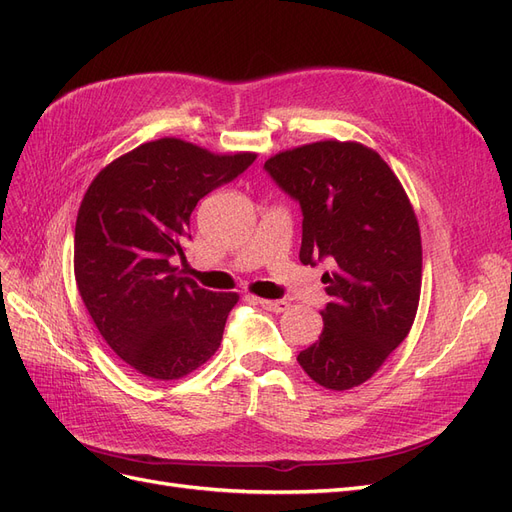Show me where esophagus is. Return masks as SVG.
Segmentation results:
<instances>
[{"instance_id":"34e87169","label":"esophagus","mask_w":512,"mask_h":512,"mask_svg":"<svg viewBox=\"0 0 512 512\" xmlns=\"http://www.w3.org/2000/svg\"><path fill=\"white\" fill-rule=\"evenodd\" d=\"M258 303H260L262 309H267V312H275V314H282V312H286V309L290 307V303L282 301V299H277V301H273V299H258Z\"/></svg>"}]
</instances>
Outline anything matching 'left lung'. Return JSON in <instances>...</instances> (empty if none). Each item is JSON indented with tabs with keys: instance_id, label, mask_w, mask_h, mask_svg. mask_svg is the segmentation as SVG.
Here are the masks:
<instances>
[{
	"instance_id": "left-lung-1",
	"label": "left lung",
	"mask_w": 512,
	"mask_h": 512,
	"mask_svg": "<svg viewBox=\"0 0 512 512\" xmlns=\"http://www.w3.org/2000/svg\"><path fill=\"white\" fill-rule=\"evenodd\" d=\"M277 188L303 213V265L322 275L329 303L318 342L299 352L305 374L346 391L376 374L404 342L421 297V232L410 200L376 151L322 141L265 162Z\"/></svg>"
}]
</instances>
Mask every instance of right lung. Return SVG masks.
<instances>
[{
  "label": "right lung",
  "instance_id": "right-lung-1",
  "mask_svg": "<svg viewBox=\"0 0 512 512\" xmlns=\"http://www.w3.org/2000/svg\"><path fill=\"white\" fill-rule=\"evenodd\" d=\"M254 160L160 138L91 181L74 228L76 286L106 344L138 374L177 380L220 348L239 297L200 288L173 262L185 260L198 200Z\"/></svg>",
  "mask_w": 512,
  "mask_h": 512
}]
</instances>
